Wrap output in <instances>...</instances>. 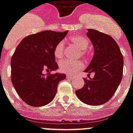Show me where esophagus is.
<instances>
[{"instance_id":"esophagus-1","label":"esophagus","mask_w":133,"mask_h":133,"mask_svg":"<svg viewBox=\"0 0 133 133\" xmlns=\"http://www.w3.org/2000/svg\"><path fill=\"white\" fill-rule=\"evenodd\" d=\"M67 78H69V79H73L74 78V76H70V75H67L66 76Z\"/></svg>"}]
</instances>
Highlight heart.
<instances>
[{"label": "heart", "instance_id": "heart-1", "mask_svg": "<svg viewBox=\"0 0 133 133\" xmlns=\"http://www.w3.org/2000/svg\"><path fill=\"white\" fill-rule=\"evenodd\" d=\"M70 41L72 44L81 50V54L83 57L87 56L85 50L89 46V42L87 39L81 35H75L70 37ZM65 50V44L60 42L57 44L54 49V55L56 59H61L63 57ZM83 68V64L81 61H72L70 60H63L59 63V69L61 72L68 74H72L77 72Z\"/></svg>", "mask_w": 133, "mask_h": 133}]
</instances>
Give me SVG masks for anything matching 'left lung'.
<instances>
[{
    "instance_id": "8db88e82",
    "label": "left lung",
    "mask_w": 133,
    "mask_h": 133,
    "mask_svg": "<svg viewBox=\"0 0 133 133\" xmlns=\"http://www.w3.org/2000/svg\"><path fill=\"white\" fill-rule=\"evenodd\" d=\"M87 37L94 46V55L85 72L94 74L93 78H83V87L76 95L89 105L107 102L117 90L122 78L124 59L114 39L95 29H88Z\"/></svg>"
}]
</instances>
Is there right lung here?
Instances as JSON below:
<instances>
[{"label":"right lung","instance_id":"1","mask_svg":"<svg viewBox=\"0 0 133 133\" xmlns=\"http://www.w3.org/2000/svg\"><path fill=\"white\" fill-rule=\"evenodd\" d=\"M68 31H41L20 42L11 59V82L19 96L32 107L46 105L53 100L65 74H44L59 68L54 49Z\"/></svg>","mask_w":133,"mask_h":133}]
</instances>
